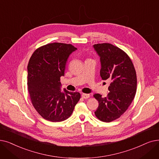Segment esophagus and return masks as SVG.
<instances>
[{
  "label": "esophagus",
  "instance_id": "obj_1",
  "mask_svg": "<svg viewBox=\"0 0 159 159\" xmlns=\"http://www.w3.org/2000/svg\"><path fill=\"white\" fill-rule=\"evenodd\" d=\"M82 98L83 99H88L89 98V94L87 93H82Z\"/></svg>",
  "mask_w": 159,
  "mask_h": 159
}]
</instances>
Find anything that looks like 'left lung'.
<instances>
[{
  "mask_svg": "<svg viewBox=\"0 0 159 159\" xmlns=\"http://www.w3.org/2000/svg\"><path fill=\"white\" fill-rule=\"evenodd\" d=\"M100 58V75L110 84L107 97L95 93L99 107L95 110L97 118L102 121H114L125 112L136 94L137 79L135 69L128 55L120 48L110 43L93 45Z\"/></svg>",
  "mask_w": 159,
  "mask_h": 159,
  "instance_id": "left-lung-1",
  "label": "left lung"
}]
</instances>
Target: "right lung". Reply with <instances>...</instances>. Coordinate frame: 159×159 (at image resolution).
<instances>
[{"instance_id":"add662e5","label":"right lung","mask_w":159,"mask_h":159,"mask_svg":"<svg viewBox=\"0 0 159 159\" xmlns=\"http://www.w3.org/2000/svg\"><path fill=\"white\" fill-rule=\"evenodd\" d=\"M77 49L71 44L52 43L38 49L28 64V90L36 111L48 121H62L70 117L80 98L79 92L61 90L67 59Z\"/></svg>"}]
</instances>
